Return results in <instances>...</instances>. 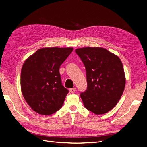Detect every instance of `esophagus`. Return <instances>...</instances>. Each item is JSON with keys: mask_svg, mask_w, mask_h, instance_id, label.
Returning <instances> with one entry per match:
<instances>
[{"mask_svg": "<svg viewBox=\"0 0 147 147\" xmlns=\"http://www.w3.org/2000/svg\"><path fill=\"white\" fill-rule=\"evenodd\" d=\"M75 91H76V88H72L70 89V92L71 93H74L75 92Z\"/></svg>", "mask_w": 147, "mask_h": 147, "instance_id": "1", "label": "esophagus"}]
</instances>
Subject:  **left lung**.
Here are the masks:
<instances>
[{"instance_id":"left-lung-1","label":"left lung","mask_w":147,"mask_h":147,"mask_svg":"<svg viewBox=\"0 0 147 147\" xmlns=\"http://www.w3.org/2000/svg\"><path fill=\"white\" fill-rule=\"evenodd\" d=\"M85 67L87 89L80 94L85 108L96 115L107 113L123 94L126 78L119 57L100 47L77 48Z\"/></svg>"}]
</instances>
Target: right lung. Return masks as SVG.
I'll return each instance as SVG.
<instances>
[{
    "mask_svg": "<svg viewBox=\"0 0 147 147\" xmlns=\"http://www.w3.org/2000/svg\"><path fill=\"white\" fill-rule=\"evenodd\" d=\"M73 48H43L25 61L21 72V89L24 99L35 112L55 113L69 92L61 83L59 67Z\"/></svg>",
    "mask_w": 147,
    "mask_h": 147,
    "instance_id": "1",
    "label": "right lung"
}]
</instances>
